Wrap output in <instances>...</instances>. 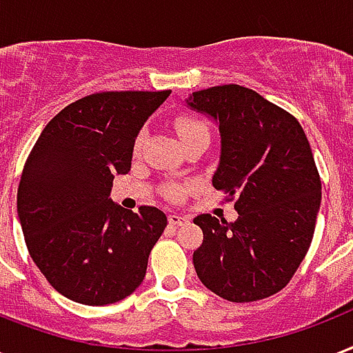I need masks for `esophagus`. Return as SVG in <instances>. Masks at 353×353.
I'll return each mask as SVG.
<instances>
[{
	"label": "esophagus",
	"instance_id": "obj_1",
	"mask_svg": "<svg viewBox=\"0 0 353 353\" xmlns=\"http://www.w3.org/2000/svg\"><path fill=\"white\" fill-rule=\"evenodd\" d=\"M188 219L187 216H183V214H170L168 216V224L170 225H183V224H187Z\"/></svg>",
	"mask_w": 353,
	"mask_h": 353
}]
</instances>
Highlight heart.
<instances>
[{
    "label": "heart",
    "instance_id": "obj_1",
    "mask_svg": "<svg viewBox=\"0 0 353 353\" xmlns=\"http://www.w3.org/2000/svg\"><path fill=\"white\" fill-rule=\"evenodd\" d=\"M176 131L179 141L181 139H187L190 134L198 133H207V128L200 120H196L192 117H179L176 120ZM170 196H179V188H170Z\"/></svg>",
    "mask_w": 353,
    "mask_h": 353
}]
</instances>
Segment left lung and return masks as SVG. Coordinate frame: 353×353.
Masks as SVG:
<instances>
[{"label": "left lung", "instance_id": "obj_1", "mask_svg": "<svg viewBox=\"0 0 353 353\" xmlns=\"http://www.w3.org/2000/svg\"><path fill=\"white\" fill-rule=\"evenodd\" d=\"M190 111L220 131L212 187L235 198L239 219L200 214L203 242L192 255L207 289L230 302L276 294L294 276L313 241L320 177L302 125L278 105L241 85L192 92Z\"/></svg>", "mask_w": 353, "mask_h": 353}]
</instances>
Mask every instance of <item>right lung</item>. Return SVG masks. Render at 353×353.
<instances>
[{
	"label": "right lung",
	"mask_w": 353,
	"mask_h": 353,
	"mask_svg": "<svg viewBox=\"0 0 353 353\" xmlns=\"http://www.w3.org/2000/svg\"><path fill=\"white\" fill-rule=\"evenodd\" d=\"M170 90L99 92L64 107L40 133L18 187V219L51 287L85 305L123 300L146 276L166 214L111 200L137 137Z\"/></svg>",
	"instance_id": "right-lung-1"
}]
</instances>
